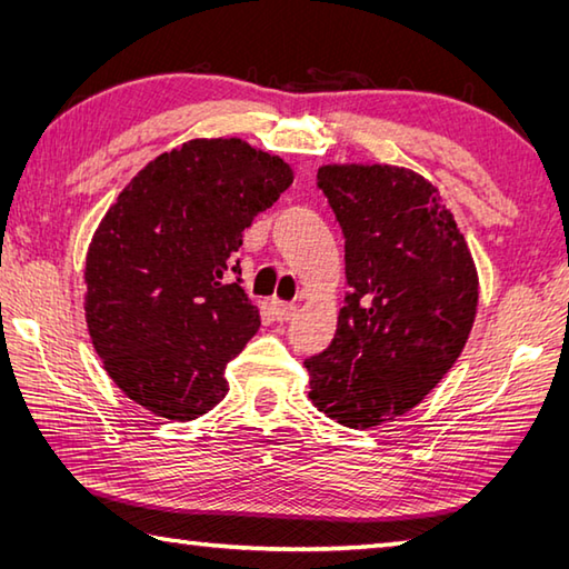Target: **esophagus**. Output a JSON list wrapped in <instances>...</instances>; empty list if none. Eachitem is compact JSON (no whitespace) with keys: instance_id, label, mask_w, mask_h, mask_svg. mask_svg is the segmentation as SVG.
Returning <instances> with one entry per match:
<instances>
[{"instance_id":"1","label":"esophagus","mask_w":569,"mask_h":569,"mask_svg":"<svg viewBox=\"0 0 569 569\" xmlns=\"http://www.w3.org/2000/svg\"><path fill=\"white\" fill-rule=\"evenodd\" d=\"M271 310L276 320H291L296 316V306L286 303V300H271Z\"/></svg>"}]
</instances>
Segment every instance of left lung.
Wrapping results in <instances>:
<instances>
[{"label": "left lung", "mask_w": 569, "mask_h": 569, "mask_svg": "<svg viewBox=\"0 0 569 569\" xmlns=\"http://www.w3.org/2000/svg\"><path fill=\"white\" fill-rule=\"evenodd\" d=\"M318 186L345 234L352 293L330 347L306 359L310 401L347 428L418 406L462 355L479 276L438 188L389 163L320 166Z\"/></svg>", "instance_id": "1"}]
</instances>
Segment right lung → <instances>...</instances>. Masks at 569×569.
<instances>
[{
    "label": "right lung",
    "instance_id": "obj_1",
    "mask_svg": "<svg viewBox=\"0 0 569 569\" xmlns=\"http://www.w3.org/2000/svg\"><path fill=\"white\" fill-rule=\"evenodd\" d=\"M293 183L283 159L241 139H192L119 192L84 259V320L104 371L131 401L196 420L222 401L224 367L259 330L227 283L253 217ZM239 281V278H237Z\"/></svg>",
    "mask_w": 569,
    "mask_h": 569
}]
</instances>
